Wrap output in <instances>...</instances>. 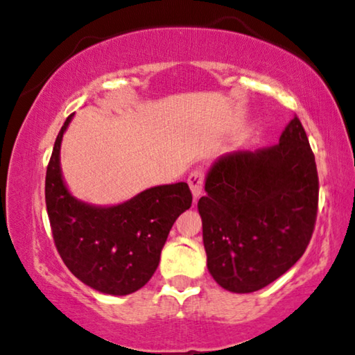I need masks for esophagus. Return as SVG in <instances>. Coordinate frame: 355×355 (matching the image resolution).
<instances>
[{
  "label": "esophagus",
  "instance_id": "1",
  "mask_svg": "<svg viewBox=\"0 0 355 355\" xmlns=\"http://www.w3.org/2000/svg\"><path fill=\"white\" fill-rule=\"evenodd\" d=\"M188 185L191 188V193L193 196L198 198L201 196L202 193V188H205V172H202L201 168H196L193 170V172L188 175Z\"/></svg>",
  "mask_w": 355,
  "mask_h": 355
}]
</instances>
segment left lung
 Instances as JSON below:
<instances>
[{
	"label": "left lung",
	"instance_id": "left-lung-1",
	"mask_svg": "<svg viewBox=\"0 0 355 355\" xmlns=\"http://www.w3.org/2000/svg\"><path fill=\"white\" fill-rule=\"evenodd\" d=\"M198 201L207 269L224 289H263L299 261L318 212L315 154L299 116L279 143L220 157Z\"/></svg>",
	"mask_w": 355,
	"mask_h": 355
}]
</instances>
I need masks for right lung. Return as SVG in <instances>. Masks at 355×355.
Segmentation results:
<instances>
[{
  "label": "right lung",
  "instance_id": "right-lung-1",
  "mask_svg": "<svg viewBox=\"0 0 355 355\" xmlns=\"http://www.w3.org/2000/svg\"><path fill=\"white\" fill-rule=\"evenodd\" d=\"M73 113L56 136L45 177V202L55 247L66 268L92 289L128 295L141 289L159 266L173 222L190 209L187 183L149 188L133 200L96 207L74 200L60 170V144Z\"/></svg>",
  "mask_w": 355,
  "mask_h": 355
}]
</instances>
